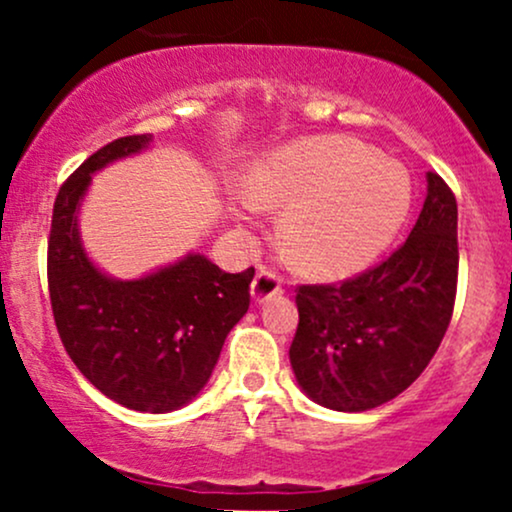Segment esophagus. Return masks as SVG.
I'll return each mask as SVG.
<instances>
[{"label":"esophagus","mask_w":512,"mask_h":512,"mask_svg":"<svg viewBox=\"0 0 512 512\" xmlns=\"http://www.w3.org/2000/svg\"><path fill=\"white\" fill-rule=\"evenodd\" d=\"M281 284H284V279L279 272L269 267H257V276L252 281V298H255V303L267 301L281 291Z\"/></svg>","instance_id":"obj_1"}]
</instances>
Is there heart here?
<instances>
[{
	"label": "heart",
	"instance_id": "b5f03b06",
	"mask_svg": "<svg viewBox=\"0 0 512 512\" xmlns=\"http://www.w3.org/2000/svg\"><path fill=\"white\" fill-rule=\"evenodd\" d=\"M255 204H291L281 240L315 274H349L378 255L409 209L404 168L337 137L303 139L264 158L248 182Z\"/></svg>",
	"mask_w": 512,
	"mask_h": 512
}]
</instances>
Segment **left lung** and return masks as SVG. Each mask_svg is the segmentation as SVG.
I'll list each match as a JSON object with an SVG mask.
<instances>
[{"mask_svg":"<svg viewBox=\"0 0 512 512\" xmlns=\"http://www.w3.org/2000/svg\"><path fill=\"white\" fill-rule=\"evenodd\" d=\"M457 267L455 195L428 173L424 209L390 257L337 284L296 286L289 356L305 395L337 411H366L407 390L448 332Z\"/></svg>","mask_w":512,"mask_h":512,"instance_id":"1","label":"left lung"}]
</instances>
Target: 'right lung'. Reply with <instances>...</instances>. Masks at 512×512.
<instances>
[{
    "label": "right lung",
    "instance_id": "add662e5",
    "mask_svg": "<svg viewBox=\"0 0 512 512\" xmlns=\"http://www.w3.org/2000/svg\"><path fill=\"white\" fill-rule=\"evenodd\" d=\"M149 139H115L62 182L52 207L48 289L64 351L88 383L122 407L163 414L207 385L228 332L248 313L255 267L228 274L190 255L144 279L115 281L88 262L76 207L91 173Z\"/></svg>",
    "mask_w": 512,
    "mask_h": 512
}]
</instances>
